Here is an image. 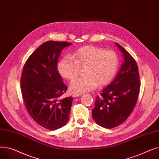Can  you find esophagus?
Instances as JSON below:
<instances>
[{"label":"esophagus","mask_w":159,"mask_h":159,"mask_svg":"<svg viewBox=\"0 0 159 159\" xmlns=\"http://www.w3.org/2000/svg\"><path fill=\"white\" fill-rule=\"evenodd\" d=\"M82 95V93H73V96L74 97H79V96H80V95Z\"/></svg>","instance_id":"34e87169"}]
</instances>
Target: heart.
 <instances>
[{
  "label": "heart",
  "mask_w": 159,
  "mask_h": 159,
  "mask_svg": "<svg viewBox=\"0 0 159 159\" xmlns=\"http://www.w3.org/2000/svg\"><path fill=\"white\" fill-rule=\"evenodd\" d=\"M119 62V57L115 52L86 45L77 49L72 56L64 57L57 64V70L64 78L72 79L77 75L79 65L86 64V75L76 77L70 84L73 92L82 93L95 89L98 84H109L118 70Z\"/></svg>",
  "instance_id": "1"
}]
</instances>
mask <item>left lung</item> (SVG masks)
<instances>
[{
  "instance_id": "left-lung-1",
  "label": "left lung",
  "mask_w": 159,
  "mask_h": 159,
  "mask_svg": "<svg viewBox=\"0 0 159 159\" xmlns=\"http://www.w3.org/2000/svg\"><path fill=\"white\" fill-rule=\"evenodd\" d=\"M123 53L124 62L113 81L97 96L92 110L94 120L106 128L119 126L133 111L139 95L140 81L135 60L126 49L115 43Z\"/></svg>"
}]
</instances>
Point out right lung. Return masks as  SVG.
<instances>
[{"instance_id": "1", "label": "right lung", "mask_w": 159, "mask_h": 159, "mask_svg": "<svg viewBox=\"0 0 159 159\" xmlns=\"http://www.w3.org/2000/svg\"><path fill=\"white\" fill-rule=\"evenodd\" d=\"M71 45L67 42L47 41L25 62L20 77L24 103L31 117L48 129L62 127L70 118L73 98H62L67 86L57 71L62 49Z\"/></svg>"}]
</instances>
